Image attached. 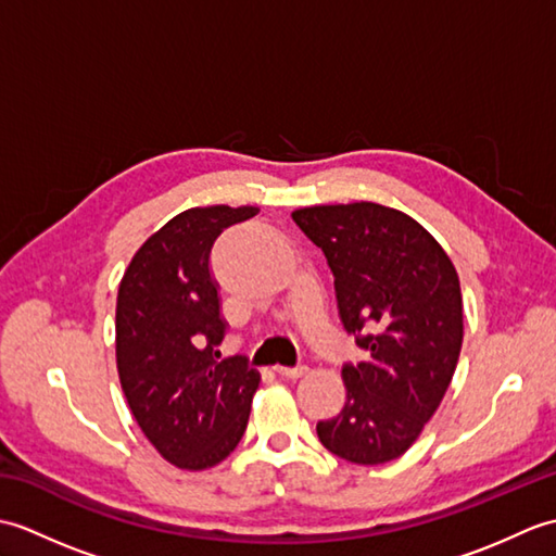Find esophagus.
Masks as SVG:
<instances>
[{
    "label": "esophagus",
    "mask_w": 556,
    "mask_h": 556,
    "mask_svg": "<svg viewBox=\"0 0 556 556\" xmlns=\"http://www.w3.org/2000/svg\"><path fill=\"white\" fill-rule=\"evenodd\" d=\"M275 370L281 377H289V380H299V377H303L305 372H308V368H305V365H296V368H285V365H277Z\"/></svg>",
    "instance_id": "34e87169"
}]
</instances>
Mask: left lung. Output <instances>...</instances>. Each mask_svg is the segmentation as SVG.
Here are the masks:
<instances>
[{
    "instance_id": "left-lung-1",
    "label": "left lung",
    "mask_w": 556,
    "mask_h": 556,
    "mask_svg": "<svg viewBox=\"0 0 556 556\" xmlns=\"http://www.w3.org/2000/svg\"><path fill=\"white\" fill-rule=\"evenodd\" d=\"M291 217L323 248L341 325L370 351L368 363L344 365L346 404L317 422V437L351 464H387L418 440L454 377L464 344L456 267L428 229L394 207L361 200Z\"/></svg>"
}]
</instances>
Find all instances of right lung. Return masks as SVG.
Segmentation results:
<instances>
[{
    "mask_svg": "<svg viewBox=\"0 0 556 556\" xmlns=\"http://www.w3.org/2000/svg\"><path fill=\"white\" fill-rule=\"evenodd\" d=\"M260 207L210 205L172 217L138 248L116 293V370L138 428L164 460L205 470L245 432L260 372L217 361L224 337L210 251Z\"/></svg>",
    "mask_w": 556,
    "mask_h": 556,
    "instance_id": "right-lung-1",
    "label": "right lung"
}]
</instances>
